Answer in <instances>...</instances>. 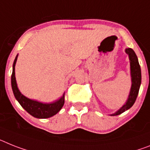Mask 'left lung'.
I'll list each match as a JSON object with an SVG mask.
<instances>
[{
  "mask_svg": "<svg viewBox=\"0 0 150 150\" xmlns=\"http://www.w3.org/2000/svg\"><path fill=\"white\" fill-rule=\"evenodd\" d=\"M126 52L129 55V61H130V71H131V80L132 86L129 92V98L124 106L120 108V110L111 114V116H117L124 113L127 110L129 109L135 103L136 99L137 98L138 93H139V87L141 84V69L139 66L138 59L132 49L128 48L126 50Z\"/></svg>",
  "mask_w": 150,
  "mask_h": 150,
  "instance_id": "1",
  "label": "left lung"
}]
</instances>
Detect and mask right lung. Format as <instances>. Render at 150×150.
<instances>
[{"label":"right lung","instance_id":"right-lung-1","mask_svg":"<svg viewBox=\"0 0 150 150\" xmlns=\"http://www.w3.org/2000/svg\"><path fill=\"white\" fill-rule=\"evenodd\" d=\"M17 59V56L15 58L13 64V72L11 75V86H12L15 98L18 100L20 104L28 112L29 114L36 118H49L57 114L64 105L65 94L59 100H56V102L51 103V104H43V103L38 102L36 100L29 99L23 96L20 92V91L17 88L16 78H15V64H16Z\"/></svg>","mask_w":150,"mask_h":150}]
</instances>
